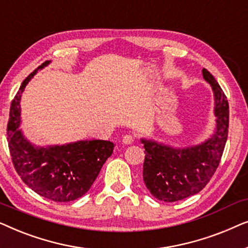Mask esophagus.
<instances>
[{
	"label": "esophagus",
	"mask_w": 248,
	"mask_h": 248,
	"mask_svg": "<svg viewBox=\"0 0 248 248\" xmlns=\"http://www.w3.org/2000/svg\"><path fill=\"white\" fill-rule=\"evenodd\" d=\"M122 142H123V144H125V145L132 144L134 142V137H133V135H131V134L124 135V138H123V140H122Z\"/></svg>",
	"instance_id": "34e87169"
}]
</instances>
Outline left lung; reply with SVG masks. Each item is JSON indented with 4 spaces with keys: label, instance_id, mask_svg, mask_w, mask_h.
Segmentation results:
<instances>
[{
    "label": "left lung",
    "instance_id": "left-lung-1",
    "mask_svg": "<svg viewBox=\"0 0 248 248\" xmlns=\"http://www.w3.org/2000/svg\"><path fill=\"white\" fill-rule=\"evenodd\" d=\"M203 78L212 87L215 96L216 127L202 143L174 148L142 138L145 149L143 181L155 199L176 202L192 196L205 187L218 168L225 149L229 127V105L219 83L208 70Z\"/></svg>",
    "mask_w": 248,
    "mask_h": 248
}]
</instances>
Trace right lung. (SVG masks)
Instances as JSON below:
<instances>
[{"label": "right lung", "instance_id": "add662e5", "mask_svg": "<svg viewBox=\"0 0 248 248\" xmlns=\"http://www.w3.org/2000/svg\"><path fill=\"white\" fill-rule=\"evenodd\" d=\"M46 61L23 80L12 100L8 123V141L12 162L25 184L44 198L70 202L81 198L96 181L115 144L105 140H81L66 144L40 147L22 133L20 100L27 84L37 71L48 65Z\"/></svg>", "mask_w": 248, "mask_h": 248}]
</instances>
